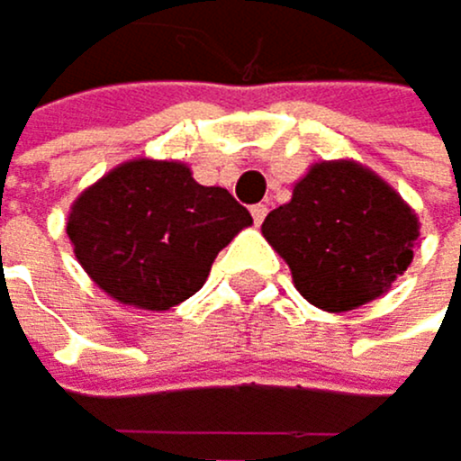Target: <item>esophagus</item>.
Returning a JSON list of instances; mask_svg holds the SVG:
<instances>
[{
  "label": "esophagus",
  "mask_w": 461,
  "mask_h": 461,
  "mask_svg": "<svg viewBox=\"0 0 461 461\" xmlns=\"http://www.w3.org/2000/svg\"><path fill=\"white\" fill-rule=\"evenodd\" d=\"M267 212H269V209H267L264 203H258V206H252V221H255L258 226H261V223H264V218H267Z\"/></svg>",
  "instance_id": "34e87169"
}]
</instances>
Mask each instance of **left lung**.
<instances>
[{"instance_id":"left-lung-1","label":"left lung","mask_w":461,"mask_h":461,"mask_svg":"<svg viewBox=\"0 0 461 461\" xmlns=\"http://www.w3.org/2000/svg\"><path fill=\"white\" fill-rule=\"evenodd\" d=\"M293 272L295 289L327 312H347L378 298L413 261V209L353 160L315 163L293 200L261 226Z\"/></svg>"}]
</instances>
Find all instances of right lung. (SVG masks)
I'll return each instance as SVG.
<instances>
[{"label": "right lung", "instance_id": "add662e5", "mask_svg": "<svg viewBox=\"0 0 461 461\" xmlns=\"http://www.w3.org/2000/svg\"><path fill=\"white\" fill-rule=\"evenodd\" d=\"M252 214L177 160H129L79 194L68 214L77 261L114 301L168 310L206 284L212 261Z\"/></svg>", "mask_w": 461, "mask_h": 461}]
</instances>
